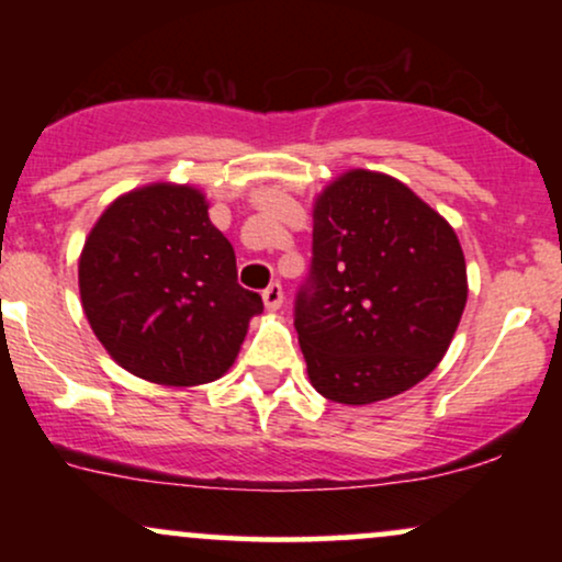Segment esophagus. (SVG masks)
<instances>
[{"instance_id": "1", "label": "esophagus", "mask_w": 562, "mask_h": 562, "mask_svg": "<svg viewBox=\"0 0 562 562\" xmlns=\"http://www.w3.org/2000/svg\"><path fill=\"white\" fill-rule=\"evenodd\" d=\"M261 299H263V306H267L269 312H277V308L282 306V299H285V295H282V285H280V282H272V285L263 290Z\"/></svg>"}]
</instances>
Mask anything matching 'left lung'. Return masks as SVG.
<instances>
[{
	"instance_id": "1",
	"label": "left lung",
	"mask_w": 562,
	"mask_h": 562,
	"mask_svg": "<svg viewBox=\"0 0 562 562\" xmlns=\"http://www.w3.org/2000/svg\"><path fill=\"white\" fill-rule=\"evenodd\" d=\"M312 237L295 333L314 389L359 406L428 378L468 301L447 218L389 173L353 169L322 190Z\"/></svg>"
}]
</instances>
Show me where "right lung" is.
Segmentation results:
<instances>
[{"label": "right lung", "instance_id": "1", "mask_svg": "<svg viewBox=\"0 0 562 562\" xmlns=\"http://www.w3.org/2000/svg\"><path fill=\"white\" fill-rule=\"evenodd\" d=\"M81 306L105 351L158 385L211 383L237 359L259 293L195 187L156 182L115 198L79 259Z\"/></svg>", "mask_w": 562, "mask_h": 562}]
</instances>
